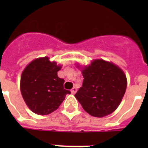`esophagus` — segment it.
Wrapping results in <instances>:
<instances>
[{"label":"esophagus","mask_w":148,"mask_h":148,"mask_svg":"<svg viewBox=\"0 0 148 148\" xmlns=\"http://www.w3.org/2000/svg\"><path fill=\"white\" fill-rule=\"evenodd\" d=\"M71 91L72 94H75V93L77 92V88H76V87H74V88H72Z\"/></svg>","instance_id":"34e87169"}]
</instances>
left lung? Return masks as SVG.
I'll return each instance as SVG.
<instances>
[{"mask_svg":"<svg viewBox=\"0 0 148 148\" xmlns=\"http://www.w3.org/2000/svg\"><path fill=\"white\" fill-rule=\"evenodd\" d=\"M81 71L83 84L74 96L84 110L97 117L114 112L126 91L124 71L113 63L101 59L94 60Z\"/></svg>","mask_w":148,"mask_h":148,"instance_id":"8db88e82","label":"left lung"}]
</instances>
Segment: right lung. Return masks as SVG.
I'll return each mask as SVG.
<instances>
[{
	"label": "right lung",
	"mask_w": 148,
	"mask_h": 148,
	"mask_svg": "<svg viewBox=\"0 0 148 148\" xmlns=\"http://www.w3.org/2000/svg\"><path fill=\"white\" fill-rule=\"evenodd\" d=\"M60 68V65L45 57L31 61L22 72L21 91L31 111L39 115L49 114L71 94L64 88V80L58 76Z\"/></svg>",
	"instance_id": "add662e5"
}]
</instances>
